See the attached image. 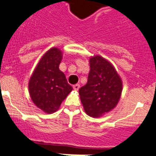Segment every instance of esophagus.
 Wrapping results in <instances>:
<instances>
[{"label":"esophagus","instance_id":"34e87169","mask_svg":"<svg viewBox=\"0 0 156 156\" xmlns=\"http://www.w3.org/2000/svg\"><path fill=\"white\" fill-rule=\"evenodd\" d=\"M73 88H74V90H79L80 88V84H74L73 85Z\"/></svg>","mask_w":156,"mask_h":156}]
</instances>
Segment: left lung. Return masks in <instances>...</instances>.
<instances>
[{
  "label": "left lung",
  "instance_id": "left-lung-1",
  "mask_svg": "<svg viewBox=\"0 0 156 156\" xmlns=\"http://www.w3.org/2000/svg\"><path fill=\"white\" fill-rule=\"evenodd\" d=\"M88 82L79 89L84 111L98 118L117 105L122 91V83L109 61L97 55L90 58Z\"/></svg>",
  "mask_w": 156,
  "mask_h": 156
}]
</instances>
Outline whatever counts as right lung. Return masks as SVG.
<instances>
[{"label": "right lung", "mask_w": 156, "mask_h": 156, "mask_svg": "<svg viewBox=\"0 0 156 156\" xmlns=\"http://www.w3.org/2000/svg\"><path fill=\"white\" fill-rule=\"evenodd\" d=\"M62 51L50 49L38 63L29 82V92L33 102L43 111L52 113L72 90L65 75L58 68Z\"/></svg>", "instance_id": "add662e5"}]
</instances>
